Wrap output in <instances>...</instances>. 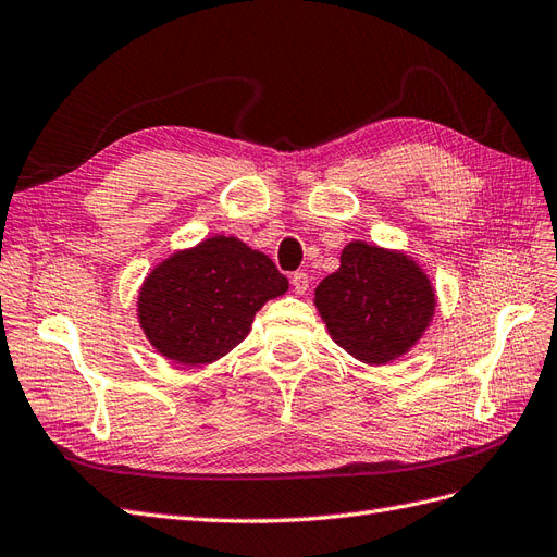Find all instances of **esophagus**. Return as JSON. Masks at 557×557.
Segmentation results:
<instances>
[{
	"mask_svg": "<svg viewBox=\"0 0 557 557\" xmlns=\"http://www.w3.org/2000/svg\"><path fill=\"white\" fill-rule=\"evenodd\" d=\"M292 284H294V292L304 296L308 292V287H310V277L306 273H294Z\"/></svg>",
	"mask_w": 557,
	"mask_h": 557,
	"instance_id": "1",
	"label": "esophagus"
}]
</instances>
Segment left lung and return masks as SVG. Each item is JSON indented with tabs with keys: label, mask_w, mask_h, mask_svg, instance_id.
Masks as SVG:
<instances>
[{
	"label": "left lung",
	"mask_w": 557,
	"mask_h": 557,
	"mask_svg": "<svg viewBox=\"0 0 557 557\" xmlns=\"http://www.w3.org/2000/svg\"><path fill=\"white\" fill-rule=\"evenodd\" d=\"M314 306L347 355L380 367L422 338L436 294L432 280L404 251L355 240L345 245L336 273L314 289Z\"/></svg>",
	"instance_id": "8db88e82"
}]
</instances>
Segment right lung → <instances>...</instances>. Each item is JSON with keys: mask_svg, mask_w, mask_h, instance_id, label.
<instances>
[{"mask_svg": "<svg viewBox=\"0 0 557 557\" xmlns=\"http://www.w3.org/2000/svg\"><path fill=\"white\" fill-rule=\"evenodd\" d=\"M287 289V277L263 251L214 235L151 270L139 289L137 320L158 355L205 367L243 343L253 314Z\"/></svg>", "mask_w": 557, "mask_h": 557, "instance_id": "right-lung-1", "label": "right lung"}]
</instances>
